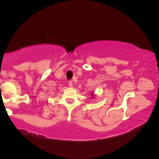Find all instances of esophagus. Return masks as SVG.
<instances>
[{
	"label": "esophagus",
	"mask_w": 159,
	"mask_h": 159,
	"mask_svg": "<svg viewBox=\"0 0 159 159\" xmlns=\"http://www.w3.org/2000/svg\"><path fill=\"white\" fill-rule=\"evenodd\" d=\"M68 84H69V87H73V84H72V81H69V82H68Z\"/></svg>",
	"instance_id": "34e87169"
}]
</instances>
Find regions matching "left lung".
Here are the masks:
<instances>
[{
  "instance_id": "left-lung-1",
  "label": "left lung",
  "mask_w": 159,
  "mask_h": 159,
  "mask_svg": "<svg viewBox=\"0 0 159 159\" xmlns=\"http://www.w3.org/2000/svg\"><path fill=\"white\" fill-rule=\"evenodd\" d=\"M92 96H94V95H93V93H92Z\"/></svg>"
}]
</instances>
